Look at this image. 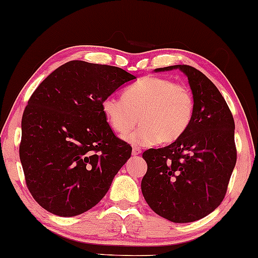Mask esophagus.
Returning a JSON list of instances; mask_svg holds the SVG:
<instances>
[{
  "label": "esophagus",
  "instance_id": "34e87169",
  "mask_svg": "<svg viewBox=\"0 0 258 258\" xmlns=\"http://www.w3.org/2000/svg\"><path fill=\"white\" fill-rule=\"evenodd\" d=\"M132 154H133L134 156H136V155H140V154H141V149H140V148H137V147H134L133 150H132Z\"/></svg>",
  "mask_w": 258,
  "mask_h": 258
}]
</instances>
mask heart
Returning a JSON list of instances; mask_svg holds the SVG:
<instances>
[{
    "label": "heart",
    "mask_w": 258,
    "mask_h": 258,
    "mask_svg": "<svg viewBox=\"0 0 258 258\" xmlns=\"http://www.w3.org/2000/svg\"><path fill=\"white\" fill-rule=\"evenodd\" d=\"M102 111L118 135L132 130L140 116L142 125L124 137L134 146H152L159 140L172 143L188 129L195 115V98L185 85L160 77H146L129 86L123 97H105Z\"/></svg>",
    "instance_id": "b5f03b06"
}]
</instances>
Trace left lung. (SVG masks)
I'll list each match as a JSON object with an SVG mask.
<instances>
[{
  "instance_id": "obj_1",
  "label": "left lung",
  "mask_w": 258,
  "mask_h": 258,
  "mask_svg": "<svg viewBox=\"0 0 258 258\" xmlns=\"http://www.w3.org/2000/svg\"><path fill=\"white\" fill-rule=\"evenodd\" d=\"M180 70L188 79L195 115L180 139L142 154L148 166L142 195L156 215L173 223H190L213 212L223 202L235 168V122L225 99L207 77L188 65Z\"/></svg>"
}]
</instances>
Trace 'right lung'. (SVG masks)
I'll list each match as a JSON object with an SVG mask.
<instances>
[{"instance_id": "obj_1", "label": "right lung", "mask_w": 258, "mask_h": 258, "mask_svg": "<svg viewBox=\"0 0 258 258\" xmlns=\"http://www.w3.org/2000/svg\"><path fill=\"white\" fill-rule=\"evenodd\" d=\"M134 79L115 66L72 60L33 92L20 160L29 192L48 212L75 217L92 209L130 159L132 147L112 133L102 102Z\"/></svg>"}]
</instances>
